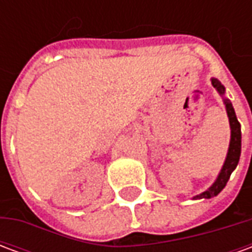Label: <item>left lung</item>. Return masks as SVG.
<instances>
[{"mask_svg": "<svg viewBox=\"0 0 252 252\" xmlns=\"http://www.w3.org/2000/svg\"><path fill=\"white\" fill-rule=\"evenodd\" d=\"M212 85L213 88L216 89L219 94L222 97L224 105H225V110H227L228 120H229V128H231V140H229V147H228L227 157L224 160L220 173L217 175L216 181L212 184L205 191H202L200 194L193 195L191 200H201V198H212L217 195L221 191L225 185H227L229 177L232 174V171L236 169V166L239 163V159H240V151H242V131H240V123L236 119L235 115V109H233L231 101L224 97L225 94V88L222 86L221 82L216 79V78H212Z\"/></svg>", "mask_w": 252, "mask_h": 252, "instance_id": "left-lung-1", "label": "left lung"}]
</instances>
